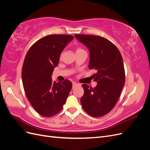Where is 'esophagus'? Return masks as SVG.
<instances>
[{
  "mask_svg": "<svg viewBox=\"0 0 150 150\" xmlns=\"http://www.w3.org/2000/svg\"><path fill=\"white\" fill-rule=\"evenodd\" d=\"M79 86V84L76 83H75V82L72 83V88H74L75 87H76V86Z\"/></svg>",
  "mask_w": 150,
  "mask_h": 150,
  "instance_id": "34e87169",
  "label": "esophagus"
}]
</instances>
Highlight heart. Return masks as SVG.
Masks as SVG:
<instances>
[{"instance_id":"b5f03b06","label":"heart","mask_w":150,"mask_h":150,"mask_svg":"<svg viewBox=\"0 0 150 150\" xmlns=\"http://www.w3.org/2000/svg\"><path fill=\"white\" fill-rule=\"evenodd\" d=\"M83 51V50L81 49V48H80V47H78L76 49V52H78V51Z\"/></svg>"}]
</instances>
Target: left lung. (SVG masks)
<instances>
[{
	"mask_svg": "<svg viewBox=\"0 0 150 150\" xmlns=\"http://www.w3.org/2000/svg\"><path fill=\"white\" fill-rule=\"evenodd\" d=\"M75 37L89 49V68L96 71L93 76L98 83L94 88L82 85L84 93L81 105L90 116H103L116 105L125 83L122 57L119 49L106 38L87 34H75Z\"/></svg>",
	"mask_w": 150,
	"mask_h": 150,
	"instance_id": "left-lung-1",
	"label": "left lung"
}]
</instances>
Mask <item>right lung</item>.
<instances>
[{"mask_svg":"<svg viewBox=\"0 0 150 150\" xmlns=\"http://www.w3.org/2000/svg\"><path fill=\"white\" fill-rule=\"evenodd\" d=\"M74 39L71 35H49L40 39L26 54L22 69L24 89L32 106L39 115L51 117L59 112L72 84L52 80L61 52Z\"/></svg>","mask_w":150,"mask_h":150,"instance_id":"right-lung-1","label":"right lung"}]
</instances>
